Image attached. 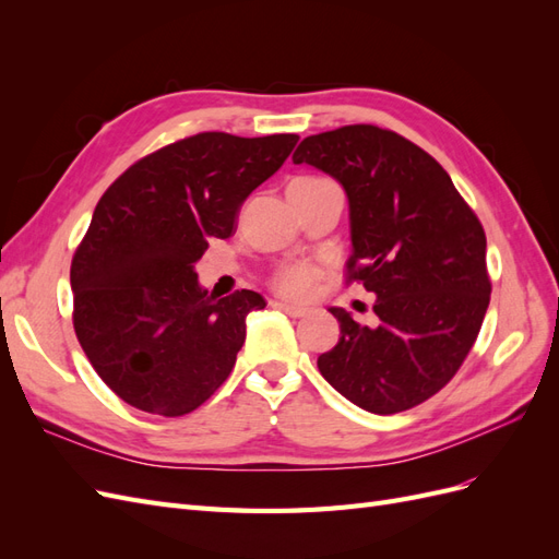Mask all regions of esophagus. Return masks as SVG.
I'll use <instances>...</instances> for the list:
<instances>
[{
    "mask_svg": "<svg viewBox=\"0 0 559 559\" xmlns=\"http://www.w3.org/2000/svg\"><path fill=\"white\" fill-rule=\"evenodd\" d=\"M277 308L282 312H286L289 317H306L308 308H300V306H292V302H277Z\"/></svg>",
    "mask_w": 559,
    "mask_h": 559,
    "instance_id": "esophagus-1",
    "label": "esophagus"
}]
</instances>
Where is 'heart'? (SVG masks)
<instances>
[{"instance_id": "1", "label": "heart", "mask_w": 559, "mask_h": 559, "mask_svg": "<svg viewBox=\"0 0 559 559\" xmlns=\"http://www.w3.org/2000/svg\"><path fill=\"white\" fill-rule=\"evenodd\" d=\"M319 280V267L308 261H294L282 265L273 277V289L286 298H308Z\"/></svg>"}]
</instances>
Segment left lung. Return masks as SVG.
<instances>
[{
    "label": "left lung",
    "mask_w": 559,
    "mask_h": 559,
    "mask_svg": "<svg viewBox=\"0 0 559 559\" xmlns=\"http://www.w3.org/2000/svg\"><path fill=\"white\" fill-rule=\"evenodd\" d=\"M294 163L345 189L347 280L378 296L370 326L331 308L341 341L319 373L368 413L408 411L454 378L483 326L492 284L478 216L427 151L378 126L310 134Z\"/></svg>",
    "instance_id": "obj_1"
}]
</instances>
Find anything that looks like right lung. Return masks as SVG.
Returning <instances> with one entry per match:
<instances>
[{
  "label": "right lung",
  "mask_w": 559,
  "mask_h": 559,
  "mask_svg": "<svg viewBox=\"0 0 559 559\" xmlns=\"http://www.w3.org/2000/svg\"><path fill=\"white\" fill-rule=\"evenodd\" d=\"M298 134L200 132L118 177L72 259L74 331L111 392L144 413L179 417L226 382L257 292L214 298L195 263L226 240L249 193L289 158Z\"/></svg>",
  "instance_id": "1"
}]
</instances>
